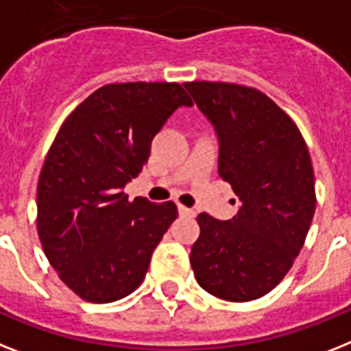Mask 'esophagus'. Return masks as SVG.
<instances>
[{"mask_svg":"<svg viewBox=\"0 0 351 351\" xmlns=\"http://www.w3.org/2000/svg\"><path fill=\"white\" fill-rule=\"evenodd\" d=\"M179 215H181V217H195V210L179 204Z\"/></svg>","mask_w":351,"mask_h":351,"instance_id":"obj_1","label":"esophagus"}]
</instances>
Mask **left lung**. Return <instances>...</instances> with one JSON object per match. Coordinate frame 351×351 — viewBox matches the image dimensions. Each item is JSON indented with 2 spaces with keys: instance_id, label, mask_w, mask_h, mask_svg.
<instances>
[{
  "instance_id": "1",
  "label": "left lung",
  "mask_w": 351,
  "mask_h": 351,
  "mask_svg": "<svg viewBox=\"0 0 351 351\" xmlns=\"http://www.w3.org/2000/svg\"><path fill=\"white\" fill-rule=\"evenodd\" d=\"M219 134V176L240 208L231 221L208 213L190 263L211 296L244 303L265 296L289 273L315 211L312 159L289 114L256 88L184 82Z\"/></svg>"
}]
</instances>
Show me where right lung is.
<instances>
[{"label":"right lung","mask_w":351,"mask_h":351,"mask_svg":"<svg viewBox=\"0 0 351 351\" xmlns=\"http://www.w3.org/2000/svg\"><path fill=\"white\" fill-rule=\"evenodd\" d=\"M192 98L178 82L107 84L60 125L37 182V233L46 258L78 298L111 303L134 292L163 234L172 201H129L150 145Z\"/></svg>","instance_id":"right-lung-1"}]
</instances>
